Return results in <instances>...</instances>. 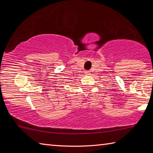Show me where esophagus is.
<instances>
[{
    "label": "esophagus",
    "mask_w": 153,
    "mask_h": 153,
    "mask_svg": "<svg viewBox=\"0 0 153 153\" xmlns=\"http://www.w3.org/2000/svg\"><path fill=\"white\" fill-rule=\"evenodd\" d=\"M85 74H86V75H88L90 74V71H85Z\"/></svg>",
    "instance_id": "1"
}]
</instances>
